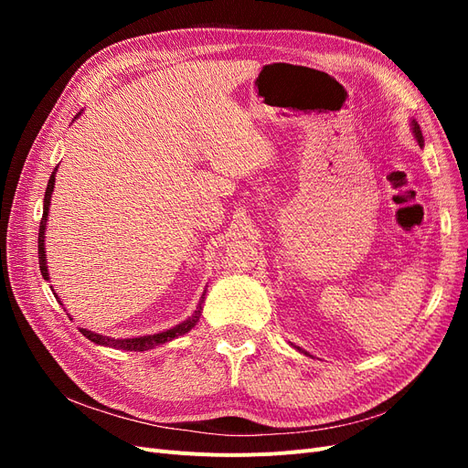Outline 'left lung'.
Returning <instances> with one entry per match:
<instances>
[{
	"label": "left lung",
	"mask_w": 468,
	"mask_h": 468,
	"mask_svg": "<svg viewBox=\"0 0 468 468\" xmlns=\"http://www.w3.org/2000/svg\"><path fill=\"white\" fill-rule=\"evenodd\" d=\"M412 133H414V136H416V140H418V144L420 146H423V136H421V131H420V124L416 122V121H412ZM296 349H301V347H296ZM303 351V349H301ZM303 353H306V351H303ZM308 356V353H306Z\"/></svg>",
	"instance_id": "obj_1"
}]
</instances>
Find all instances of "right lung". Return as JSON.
Listing matches in <instances>:
<instances>
[{"label": "right lung", "instance_id": "1", "mask_svg": "<svg viewBox=\"0 0 468 468\" xmlns=\"http://www.w3.org/2000/svg\"><path fill=\"white\" fill-rule=\"evenodd\" d=\"M78 115H81V111L78 112ZM56 169H58V165L54 167V172L48 179V186H47V193H45V205H42V220H40V229H38V265H40V273L42 277H45L48 281V269H47V251H45V232H47V220H48V208H50V197H52V191H54V179H56ZM207 292V291H205ZM205 292L201 296L199 304H197V310L195 313L187 318L183 320L181 324L174 325V328H169L165 332H160V334H148V335H138V337H124V339H115V337H109V335H101V334H95L91 330H86L81 328L80 332L86 335L88 339H91L93 344L97 346H105V347H112V349H124V351H148V349H154L158 347L165 342H172L174 337L177 335H183L187 334L191 328H195L197 322H199L201 318V310H203V301H205ZM56 299H58V294L54 292ZM60 303V301H58Z\"/></svg>", "mask_w": 468, "mask_h": 468}]
</instances>
